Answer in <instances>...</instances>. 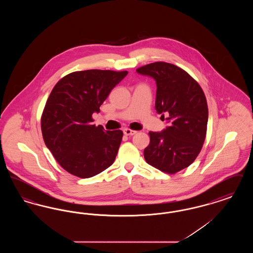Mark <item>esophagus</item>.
<instances>
[{"label": "esophagus", "mask_w": 253, "mask_h": 253, "mask_svg": "<svg viewBox=\"0 0 253 253\" xmlns=\"http://www.w3.org/2000/svg\"><path fill=\"white\" fill-rule=\"evenodd\" d=\"M123 132H124V134H125V135H133L134 133H136V131H133V130H131V129L126 128V129H124V130H123Z\"/></svg>", "instance_id": "esophagus-1"}]
</instances>
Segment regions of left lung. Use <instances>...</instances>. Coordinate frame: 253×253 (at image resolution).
<instances>
[{
  "label": "left lung",
  "instance_id": "8db88e82",
  "mask_svg": "<svg viewBox=\"0 0 253 253\" xmlns=\"http://www.w3.org/2000/svg\"><path fill=\"white\" fill-rule=\"evenodd\" d=\"M136 72L156 81V110L169 124L162 132H149L145 160L164 172L175 173L193 163L204 143L209 117L204 92L188 73L171 63L157 61Z\"/></svg>",
  "mask_w": 253,
  "mask_h": 253
}]
</instances>
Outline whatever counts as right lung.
<instances>
[{"label":"right lung","instance_id":"1","mask_svg":"<svg viewBox=\"0 0 253 253\" xmlns=\"http://www.w3.org/2000/svg\"><path fill=\"white\" fill-rule=\"evenodd\" d=\"M127 71L85 70L68 74L53 88L41 126L44 143L69 173L89 178L115 161L123 132L93 124L92 115Z\"/></svg>","mask_w":253,"mask_h":253}]
</instances>
